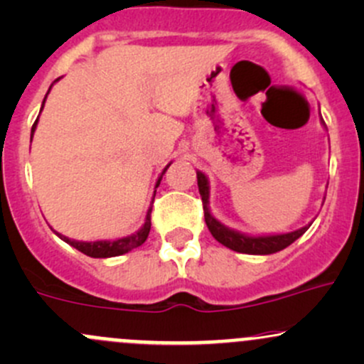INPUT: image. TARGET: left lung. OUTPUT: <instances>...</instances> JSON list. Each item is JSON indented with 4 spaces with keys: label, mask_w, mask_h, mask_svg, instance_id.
<instances>
[{
    "label": "left lung",
    "mask_w": 364,
    "mask_h": 364,
    "mask_svg": "<svg viewBox=\"0 0 364 364\" xmlns=\"http://www.w3.org/2000/svg\"><path fill=\"white\" fill-rule=\"evenodd\" d=\"M325 126V122H323ZM197 181H198V191H200V197L203 202V215H205V225L209 228V231L213 233V237L219 243L228 247V249L235 250V252L242 254H252V255H267L279 252V250L287 249L290 243H294L299 237L306 233L307 228L311 226V223L304 228H299V230L290 231V233H278V235H247L242 231L231 230L223 225L221 221L214 218L210 213L209 207V197H210V186L207 176L202 171H197Z\"/></svg>",
    "instance_id": "left-lung-1"
}]
</instances>
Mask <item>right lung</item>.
I'll return each instance as SVG.
<instances>
[{
	"instance_id": "obj_1",
	"label": "right lung",
	"mask_w": 364,
	"mask_h": 364,
	"mask_svg": "<svg viewBox=\"0 0 364 364\" xmlns=\"http://www.w3.org/2000/svg\"><path fill=\"white\" fill-rule=\"evenodd\" d=\"M58 79H60V77H58ZM58 79H57V81H58ZM57 81H55V82H57ZM51 86H53V85H51ZM51 86H50V90H51ZM50 90H48V93H50ZM48 93H46V97H48ZM46 97H45V100H43L41 110H43V107H45ZM38 119H39V117H38ZM38 119H36V122H34L33 129H31V141H33V136H34L36 126H38ZM169 166H171V162L167 164L166 167H164L162 174L159 176L157 183H155V188H159V185H161L162 176L166 174L167 167H169ZM155 191H157V190H155ZM155 191H154V197H151V202H154V198H155ZM150 213H151V205L149 207V213H146V218H145V223H143V226L139 228L138 231H134V233L127 235V237L117 238V240L82 242V240H74V238L65 237V235H60L58 231H55V230H53V231H55V235H58V237L62 238L63 242L69 243V245H70V247H74V249H77L79 252H82V254L90 255V257H98V259H105V257H117V255H122V254L129 252V250L136 249V247L141 245V243H145L146 237H149V233H150V226H151V223H150Z\"/></svg>"
}]
</instances>
